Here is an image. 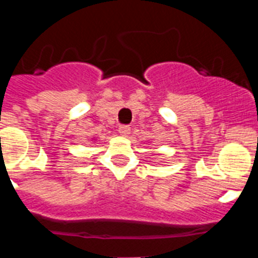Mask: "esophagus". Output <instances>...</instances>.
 Wrapping results in <instances>:
<instances>
[{"mask_svg":"<svg viewBox=\"0 0 258 258\" xmlns=\"http://www.w3.org/2000/svg\"><path fill=\"white\" fill-rule=\"evenodd\" d=\"M118 133L122 134V136H127L131 133V126L129 125H120L118 126Z\"/></svg>","mask_w":258,"mask_h":258,"instance_id":"34e87169","label":"esophagus"}]
</instances>
